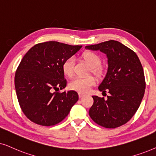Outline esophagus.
<instances>
[{"label": "esophagus", "instance_id": "34e87169", "mask_svg": "<svg viewBox=\"0 0 156 156\" xmlns=\"http://www.w3.org/2000/svg\"><path fill=\"white\" fill-rule=\"evenodd\" d=\"M85 95H86V94H84V93H78V96H79L80 98H81L85 96Z\"/></svg>", "mask_w": 156, "mask_h": 156}]
</instances>
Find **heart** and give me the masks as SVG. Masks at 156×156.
Wrapping results in <instances>:
<instances>
[{"label":"heart","mask_w":156,"mask_h":156,"mask_svg":"<svg viewBox=\"0 0 156 156\" xmlns=\"http://www.w3.org/2000/svg\"><path fill=\"white\" fill-rule=\"evenodd\" d=\"M82 58L90 66L91 72L97 76H101L103 73V68L100 66L101 58L98 54L93 51H86L82 54ZM62 70L64 75L67 77H72L74 74L75 59L69 57L66 59L62 65ZM95 83L94 77H76L69 83L68 86L73 90L79 93H86L90 90V87Z\"/></svg>","instance_id":"b5f03b06"}]
</instances>
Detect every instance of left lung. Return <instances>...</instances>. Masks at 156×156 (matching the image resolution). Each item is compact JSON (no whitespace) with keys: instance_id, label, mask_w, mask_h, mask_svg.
<instances>
[{"instance_id":"1","label":"left lung","mask_w":156,"mask_h":156,"mask_svg":"<svg viewBox=\"0 0 156 156\" xmlns=\"http://www.w3.org/2000/svg\"><path fill=\"white\" fill-rule=\"evenodd\" d=\"M108 58L107 73L98 89L107 99L93 95L89 115L98 125L115 128L131 119L140 106L146 88L144 72L138 55L118 41L111 40L86 46Z\"/></svg>"}]
</instances>
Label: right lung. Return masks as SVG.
Wrapping results in <instances>:
<instances>
[{
    "label": "right lung",
    "mask_w": 156,
    "mask_h": 156,
    "mask_svg": "<svg viewBox=\"0 0 156 156\" xmlns=\"http://www.w3.org/2000/svg\"><path fill=\"white\" fill-rule=\"evenodd\" d=\"M81 47L48 41L35 45L23 58L16 72L15 88L20 108L33 123L56 125L78 101L76 91H56L67 84L63 63Z\"/></svg>",
    "instance_id": "obj_1"
}]
</instances>
